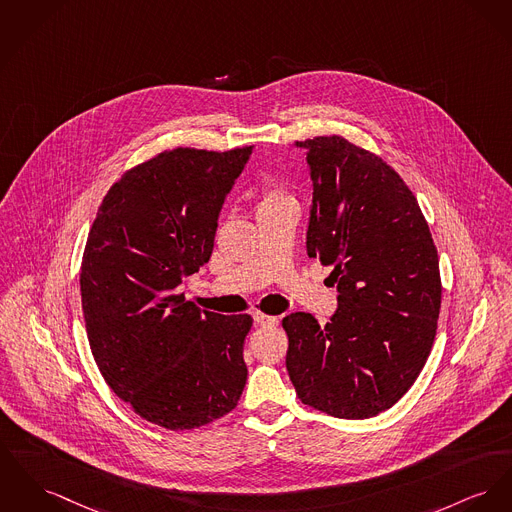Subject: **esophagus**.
Instances as JSON below:
<instances>
[{
    "instance_id": "34e87169",
    "label": "esophagus",
    "mask_w": 512,
    "mask_h": 512,
    "mask_svg": "<svg viewBox=\"0 0 512 512\" xmlns=\"http://www.w3.org/2000/svg\"><path fill=\"white\" fill-rule=\"evenodd\" d=\"M254 322L260 324V326H275V324H277V316H270V314H264V312H256V314H254Z\"/></svg>"
}]
</instances>
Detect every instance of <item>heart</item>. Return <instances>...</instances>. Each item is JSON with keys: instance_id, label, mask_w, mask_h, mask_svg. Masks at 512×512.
Returning a JSON list of instances; mask_svg holds the SVG:
<instances>
[{"instance_id": "heart-1", "label": "heart", "mask_w": 512, "mask_h": 512, "mask_svg": "<svg viewBox=\"0 0 512 512\" xmlns=\"http://www.w3.org/2000/svg\"><path fill=\"white\" fill-rule=\"evenodd\" d=\"M289 202H295L293 196L277 182H268L264 188H262V194H260V204H258V211H264V209H270L275 205L289 204Z\"/></svg>"}]
</instances>
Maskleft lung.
Here are the masks:
<instances>
[{"instance_id": "left-lung-1", "label": "left lung", "mask_w": 512, "mask_h": 512, "mask_svg": "<svg viewBox=\"0 0 512 512\" xmlns=\"http://www.w3.org/2000/svg\"><path fill=\"white\" fill-rule=\"evenodd\" d=\"M307 149L312 207L307 252L332 266L338 310L326 326L308 312L283 318L287 371L310 408L367 419L392 408L421 373L441 310L439 256L402 176L341 136Z\"/></svg>"}]
</instances>
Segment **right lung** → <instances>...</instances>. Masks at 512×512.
I'll return each instance as SVG.
<instances>
[{"mask_svg": "<svg viewBox=\"0 0 512 512\" xmlns=\"http://www.w3.org/2000/svg\"><path fill=\"white\" fill-rule=\"evenodd\" d=\"M252 147H176L124 172L81 262L87 338L106 384L149 423L207 425L237 408L248 314L200 312L178 285L207 264L219 211Z\"/></svg>", "mask_w": 512, "mask_h": 512, "instance_id": "right-lung-1", "label": "right lung"}]
</instances>
